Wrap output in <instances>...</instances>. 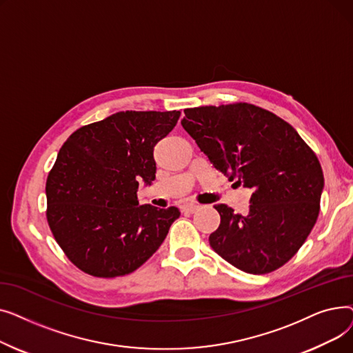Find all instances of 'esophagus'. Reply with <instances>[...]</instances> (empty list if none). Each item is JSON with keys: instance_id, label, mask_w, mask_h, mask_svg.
Here are the masks:
<instances>
[{"instance_id": "1", "label": "esophagus", "mask_w": 353, "mask_h": 353, "mask_svg": "<svg viewBox=\"0 0 353 353\" xmlns=\"http://www.w3.org/2000/svg\"><path fill=\"white\" fill-rule=\"evenodd\" d=\"M200 206L196 205V203H189V205L181 206V212L183 213H194Z\"/></svg>"}]
</instances>
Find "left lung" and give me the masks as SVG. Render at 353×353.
<instances>
[{"instance_id": "1", "label": "left lung", "mask_w": 353, "mask_h": 353, "mask_svg": "<svg viewBox=\"0 0 353 353\" xmlns=\"http://www.w3.org/2000/svg\"><path fill=\"white\" fill-rule=\"evenodd\" d=\"M181 125L216 170L252 189L246 214L216 205L212 249L234 268L266 274L298 253L316 223L323 172L298 132L249 103L184 110Z\"/></svg>"}]
</instances>
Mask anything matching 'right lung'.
I'll list each match as a JSON object with an SVG mask.
<instances>
[{"instance_id":"1","label":"right lung","mask_w":353,"mask_h":353,"mask_svg":"<svg viewBox=\"0 0 353 353\" xmlns=\"http://www.w3.org/2000/svg\"><path fill=\"white\" fill-rule=\"evenodd\" d=\"M180 111H120L76 130L46 183L47 221L72 265L96 277L139 269L163 243L177 208L139 206V181L156 179L154 145Z\"/></svg>"}]
</instances>
